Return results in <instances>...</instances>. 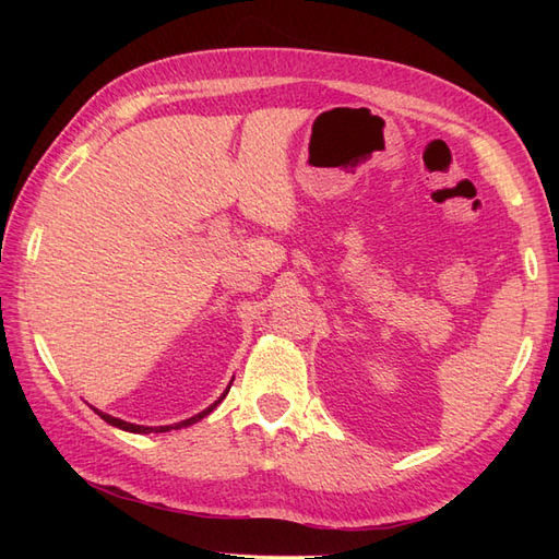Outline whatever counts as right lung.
<instances>
[{
    "instance_id": "1",
    "label": "right lung",
    "mask_w": 559,
    "mask_h": 559,
    "mask_svg": "<svg viewBox=\"0 0 559 559\" xmlns=\"http://www.w3.org/2000/svg\"><path fill=\"white\" fill-rule=\"evenodd\" d=\"M228 389L230 386H226V392L218 396V401H214L207 411H202V413H198V415H193V417H189V419H183V421H177V425H170V427H142V425H130V421H123V419H118V417H111V415H107V413H99L97 408H93L99 417H103L107 425H111V427H118V429H123V431H132V433H165V431H170V429H181V427H189V425H195L198 419H202L205 415H210L218 403H222L224 399H226V394H228Z\"/></svg>"
}]
</instances>
